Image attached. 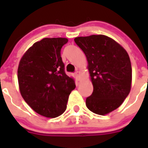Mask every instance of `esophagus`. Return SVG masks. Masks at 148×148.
Returning a JSON list of instances; mask_svg holds the SVG:
<instances>
[{
    "mask_svg": "<svg viewBox=\"0 0 148 148\" xmlns=\"http://www.w3.org/2000/svg\"><path fill=\"white\" fill-rule=\"evenodd\" d=\"M75 76L76 78V79H78L79 80V78H80V72L76 71L75 73Z\"/></svg>",
    "mask_w": 148,
    "mask_h": 148,
    "instance_id": "obj_1",
    "label": "esophagus"
}]
</instances>
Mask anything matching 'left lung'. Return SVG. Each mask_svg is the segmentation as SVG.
Here are the masks:
<instances>
[{"instance_id":"obj_1","label":"left lung","mask_w":148,"mask_h":148,"mask_svg":"<svg viewBox=\"0 0 148 148\" xmlns=\"http://www.w3.org/2000/svg\"><path fill=\"white\" fill-rule=\"evenodd\" d=\"M88 61L93 92L86 99L92 113L106 115L123 103L131 88L132 68L127 53L120 44L103 35L74 39Z\"/></svg>"}]
</instances>
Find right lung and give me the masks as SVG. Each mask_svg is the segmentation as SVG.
<instances>
[{
	"mask_svg": "<svg viewBox=\"0 0 148 148\" xmlns=\"http://www.w3.org/2000/svg\"><path fill=\"white\" fill-rule=\"evenodd\" d=\"M64 38L42 39L35 43L21 59L18 79L22 97L38 114L55 118L66 108L69 95L75 88L65 73L61 48Z\"/></svg>",
	"mask_w": 148,
	"mask_h": 148,
	"instance_id": "right-lung-1",
	"label": "right lung"
}]
</instances>
